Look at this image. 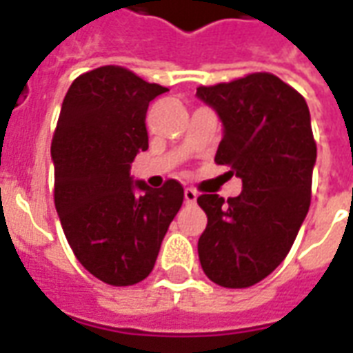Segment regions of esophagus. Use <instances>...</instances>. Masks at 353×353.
I'll return each instance as SVG.
<instances>
[{"label": "esophagus", "mask_w": 353, "mask_h": 353, "mask_svg": "<svg viewBox=\"0 0 353 353\" xmlns=\"http://www.w3.org/2000/svg\"><path fill=\"white\" fill-rule=\"evenodd\" d=\"M183 196H185V204H194L196 199H199V192L194 191V189H191V187H187L183 192Z\"/></svg>", "instance_id": "1"}]
</instances>
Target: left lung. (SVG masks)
I'll return each instance as SVG.
<instances>
[{"mask_svg":"<svg viewBox=\"0 0 353 353\" xmlns=\"http://www.w3.org/2000/svg\"><path fill=\"white\" fill-rule=\"evenodd\" d=\"M196 96L225 126L215 162L230 166L244 187L234 199H196L208 215L200 265L221 288H250L285 259L308 214L316 164L310 111L295 88L266 72L199 87Z\"/></svg>","mask_w":353,"mask_h":353,"instance_id":"8db88e82","label":"left lung"}]
</instances>
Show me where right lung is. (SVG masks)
<instances>
[{
	"label": "right lung",
	"mask_w": 353,
	"mask_h": 353,
	"mask_svg": "<svg viewBox=\"0 0 353 353\" xmlns=\"http://www.w3.org/2000/svg\"><path fill=\"white\" fill-rule=\"evenodd\" d=\"M166 90L126 68L101 65L73 81L58 117L54 206L77 261L109 285L145 280L183 204L176 179L151 189L130 177L132 161L149 147V101Z\"/></svg>",
	"instance_id": "add662e5"
}]
</instances>
